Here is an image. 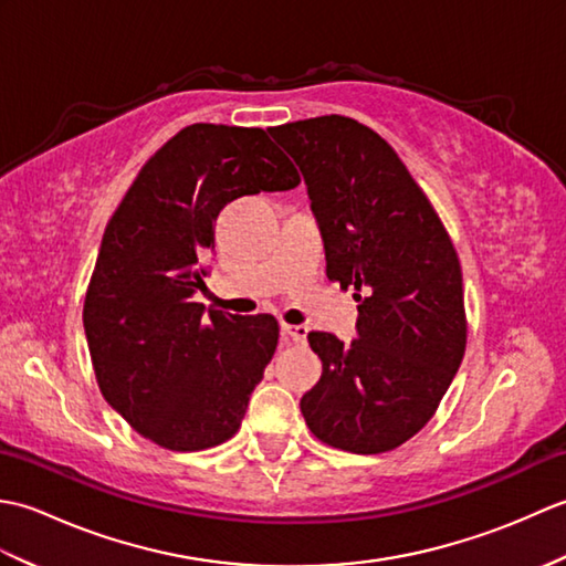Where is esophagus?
<instances>
[{
    "instance_id": "1",
    "label": "esophagus",
    "mask_w": 566,
    "mask_h": 566,
    "mask_svg": "<svg viewBox=\"0 0 566 566\" xmlns=\"http://www.w3.org/2000/svg\"><path fill=\"white\" fill-rule=\"evenodd\" d=\"M306 326H292V323H282V335L284 340H292V343H306Z\"/></svg>"
}]
</instances>
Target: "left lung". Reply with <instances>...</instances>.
Instances as JSON below:
<instances>
[{
    "mask_svg": "<svg viewBox=\"0 0 566 566\" xmlns=\"http://www.w3.org/2000/svg\"><path fill=\"white\" fill-rule=\"evenodd\" d=\"M302 167L328 280L355 290L357 340L311 331L314 436L345 452L396 450L436 416L467 347L462 268L448 228L377 130L331 114L270 128Z\"/></svg>",
    "mask_w": 566,
    "mask_h": 566,
    "instance_id": "obj_1",
    "label": "left lung"
}]
</instances>
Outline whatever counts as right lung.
<instances>
[{
  "instance_id": "obj_1",
  "label": "right lung",
  "mask_w": 566,
  "mask_h": 566,
  "mask_svg": "<svg viewBox=\"0 0 566 566\" xmlns=\"http://www.w3.org/2000/svg\"><path fill=\"white\" fill-rule=\"evenodd\" d=\"M298 182L268 130L191 124L150 155L116 207L82 321L102 396L143 438L197 452L238 432L280 326L270 314H203L191 294L209 274L226 203Z\"/></svg>"
}]
</instances>
